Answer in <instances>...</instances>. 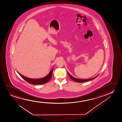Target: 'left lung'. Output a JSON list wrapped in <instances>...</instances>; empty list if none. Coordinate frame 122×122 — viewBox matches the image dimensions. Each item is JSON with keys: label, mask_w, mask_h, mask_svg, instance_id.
<instances>
[{"label": "left lung", "mask_w": 122, "mask_h": 122, "mask_svg": "<svg viewBox=\"0 0 122 122\" xmlns=\"http://www.w3.org/2000/svg\"><path fill=\"white\" fill-rule=\"evenodd\" d=\"M68 73V75L69 76L70 78L71 79H72L73 81H76V82H79V83H82V82H86V81H90V80H93V79H95L97 77L98 75H97V76H96L95 77L93 78H91V79H76V78H75L73 76H71L70 74H69V73L67 72Z\"/></svg>", "instance_id": "obj_1"}]
</instances>
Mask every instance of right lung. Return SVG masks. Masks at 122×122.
Instances as JSON below:
<instances>
[{"label": "right lung", "mask_w": 122, "mask_h": 122, "mask_svg": "<svg viewBox=\"0 0 122 122\" xmlns=\"http://www.w3.org/2000/svg\"><path fill=\"white\" fill-rule=\"evenodd\" d=\"M53 70V69L51 71H50L47 76H46L45 77L41 78V79H30V78L26 77L24 76H23L21 74H19L18 72H17L19 73L20 76H21L23 79H24L26 81H27L30 84L38 85V84H46V83L48 82V81L51 79V78L52 77Z\"/></svg>", "instance_id": "1"}]
</instances>
